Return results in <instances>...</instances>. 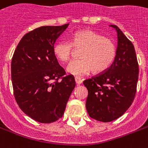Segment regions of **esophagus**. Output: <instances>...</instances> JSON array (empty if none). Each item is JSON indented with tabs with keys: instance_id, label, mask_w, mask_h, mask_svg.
Masks as SVG:
<instances>
[{
	"instance_id": "obj_1",
	"label": "esophagus",
	"mask_w": 148,
	"mask_h": 148,
	"mask_svg": "<svg viewBox=\"0 0 148 148\" xmlns=\"http://www.w3.org/2000/svg\"><path fill=\"white\" fill-rule=\"evenodd\" d=\"M75 82H76L77 84H81L83 82V79H81V77H75Z\"/></svg>"
}]
</instances>
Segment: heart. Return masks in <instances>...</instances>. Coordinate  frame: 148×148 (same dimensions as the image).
Listing matches in <instances>:
<instances>
[{
    "instance_id": "obj_1",
    "label": "heart",
    "mask_w": 148,
    "mask_h": 148,
    "mask_svg": "<svg viewBox=\"0 0 148 148\" xmlns=\"http://www.w3.org/2000/svg\"><path fill=\"white\" fill-rule=\"evenodd\" d=\"M73 47L81 49L79 52L81 58L72 60L67 67V72L75 76H84L91 71L97 74L105 71L117 55V47L112 40L88 29L73 34L71 43L64 40L55 43L53 54L58 60L67 62L72 55Z\"/></svg>"
}]
</instances>
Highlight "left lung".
Listing matches in <instances>:
<instances>
[{
  "label": "left lung",
  "mask_w": 148,
  "mask_h": 148,
  "mask_svg": "<svg viewBox=\"0 0 148 148\" xmlns=\"http://www.w3.org/2000/svg\"><path fill=\"white\" fill-rule=\"evenodd\" d=\"M117 55L109 68L84 81L88 91L86 109L93 119L110 122L117 119L130 108L135 97L139 67L135 50L116 25Z\"/></svg>",
  "instance_id": "1"
}]
</instances>
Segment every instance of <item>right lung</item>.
Returning <instances> with one entry per match:
<instances>
[{"label":"right lung","mask_w":148,"mask_h":148,"mask_svg":"<svg viewBox=\"0 0 148 148\" xmlns=\"http://www.w3.org/2000/svg\"><path fill=\"white\" fill-rule=\"evenodd\" d=\"M68 25L43 26L30 31L13 55L15 100L23 112L40 123H52L63 117L76 85L73 75L65 76L53 52L56 40Z\"/></svg>","instance_id":"right-lung-1"}]
</instances>
